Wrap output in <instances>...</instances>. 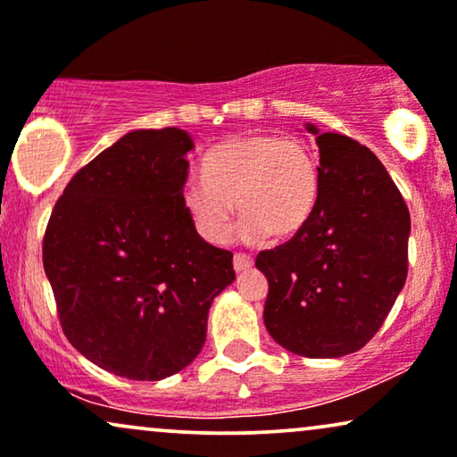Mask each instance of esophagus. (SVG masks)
<instances>
[{
    "instance_id": "esophagus-1",
    "label": "esophagus",
    "mask_w": 457,
    "mask_h": 457,
    "mask_svg": "<svg viewBox=\"0 0 457 457\" xmlns=\"http://www.w3.org/2000/svg\"><path fill=\"white\" fill-rule=\"evenodd\" d=\"M253 265V259L245 255V253H236L234 255V270L236 271H245Z\"/></svg>"
}]
</instances>
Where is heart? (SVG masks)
Instances as JSON below:
<instances>
[{
	"label": "heart",
	"mask_w": 457,
	"mask_h": 457,
	"mask_svg": "<svg viewBox=\"0 0 457 457\" xmlns=\"http://www.w3.org/2000/svg\"><path fill=\"white\" fill-rule=\"evenodd\" d=\"M202 175L183 183L181 202L202 240L223 245L232 219L245 215L248 242L295 236L310 221L320 194L319 160L303 138L253 132L225 138L202 158Z\"/></svg>",
	"instance_id": "heart-1"
}]
</instances>
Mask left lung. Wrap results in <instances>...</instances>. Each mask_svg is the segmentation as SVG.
Wrapping results in <instances>:
<instances>
[{
    "label": "left lung",
    "instance_id": "obj_1",
    "mask_svg": "<svg viewBox=\"0 0 457 457\" xmlns=\"http://www.w3.org/2000/svg\"><path fill=\"white\" fill-rule=\"evenodd\" d=\"M316 135L320 194L310 221L285 245L262 251L268 278L263 322L282 348L308 358L361 350L407 280L411 219L371 149L337 132Z\"/></svg>",
    "mask_w": 457,
    "mask_h": 457
}]
</instances>
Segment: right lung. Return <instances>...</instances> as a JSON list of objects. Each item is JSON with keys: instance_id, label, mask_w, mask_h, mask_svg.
Wrapping results in <instances>:
<instances>
[{"instance_id": "1", "label": "right lung", "mask_w": 457, "mask_h": 457, "mask_svg": "<svg viewBox=\"0 0 457 457\" xmlns=\"http://www.w3.org/2000/svg\"><path fill=\"white\" fill-rule=\"evenodd\" d=\"M192 137L132 130L75 172L44 234L62 333L109 373L158 382L206 342L209 308L236 271L181 202Z\"/></svg>"}]
</instances>
